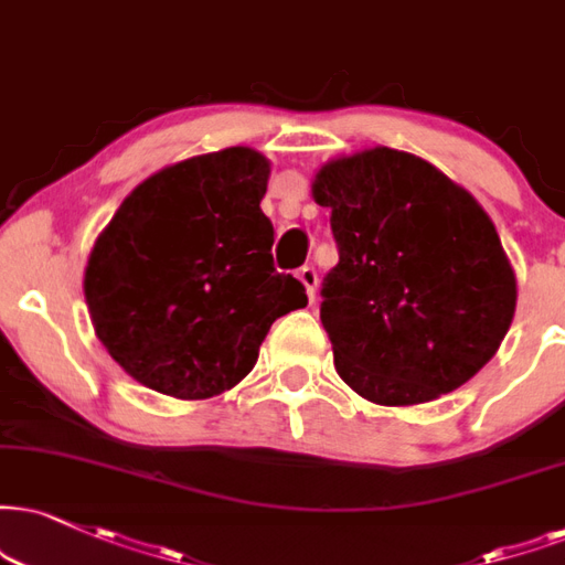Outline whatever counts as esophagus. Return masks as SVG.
<instances>
[{"label": "esophagus", "instance_id": "esophagus-1", "mask_svg": "<svg viewBox=\"0 0 565 565\" xmlns=\"http://www.w3.org/2000/svg\"><path fill=\"white\" fill-rule=\"evenodd\" d=\"M298 280L303 282L306 296H309V301H315V296H317V282H319L315 267H301V269H298Z\"/></svg>", "mask_w": 565, "mask_h": 565}]
</instances>
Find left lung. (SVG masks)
Returning <instances> with one entry per match:
<instances>
[{
	"mask_svg": "<svg viewBox=\"0 0 565 565\" xmlns=\"http://www.w3.org/2000/svg\"><path fill=\"white\" fill-rule=\"evenodd\" d=\"M311 196L330 209L340 262L322 324L348 387L377 406H419L469 382L516 311V271L466 188L408 151L330 159Z\"/></svg>",
	"mask_w": 565,
	"mask_h": 565,
	"instance_id": "obj_1",
	"label": "left lung"
}]
</instances>
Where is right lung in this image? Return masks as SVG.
<instances>
[{
	"mask_svg": "<svg viewBox=\"0 0 565 565\" xmlns=\"http://www.w3.org/2000/svg\"><path fill=\"white\" fill-rule=\"evenodd\" d=\"M269 172L248 146L183 159L136 185L99 233L83 294L96 338L136 382L214 398L254 369L271 322L309 301L271 264Z\"/></svg>",
	"mask_w": 565,
	"mask_h": 565,
	"instance_id": "right-lung-1",
	"label": "right lung"
}]
</instances>
